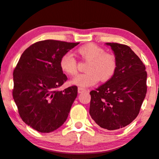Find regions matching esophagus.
I'll list each match as a JSON object with an SVG mask.
<instances>
[{"mask_svg":"<svg viewBox=\"0 0 159 159\" xmlns=\"http://www.w3.org/2000/svg\"><path fill=\"white\" fill-rule=\"evenodd\" d=\"M85 91H86V89H84V88H81V87H79L78 89V92L79 93V94H81V93L85 92Z\"/></svg>","mask_w":159,"mask_h":159,"instance_id":"1","label":"esophagus"}]
</instances>
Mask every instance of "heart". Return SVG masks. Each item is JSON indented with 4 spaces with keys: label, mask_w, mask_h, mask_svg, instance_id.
Returning a JSON list of instances; mask_svg holds the SVG:
<instances>
[{
    "label": "heart",
    "mask_w": 159,
    "mask_h": 159,
    "mask_svg": "<svg viewBox=\"0 0 159 159\" xmlns=\"http://www.w3.org/2000/svg\"><path fill=\"white\" fill-rule=\"evenodd\" d=\"M78 54L87 61L86 73L79 74L71 81V84L86 88L96 84L99 80L105 82L111 79L117 70V58L113 53L105 52V49L96 44L89 43L78 48ZM60 66L65 73L70 75L77 73V62L70 54L61 57Z\"/></svg>",
    "instance_id": "heart-1"
}]
</instances>
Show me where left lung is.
Instances as JSON below:
<instances>
[{
    "label": "left lung",
    "mask_w": 159,
    "mask_h": 159,
    "mask_svg": "<svg viewBox=\"0 0 159 159\" xmlns=\"http://www.w3.org/2000/svg\"><path fill=\"white\" fill-rule=\"evenodd\" d=\"M117 58V70L111 79L90 92L89 114L107 130L131 124L139 113L147 93L145 66L129 46L106 43Z\"/></svg>",
    "instance_id": "1"
}]
</instances>
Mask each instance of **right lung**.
I'll list each match as a JSON object with an SVG mask.
<instances>
[{"instance_id": "obj_1", "label": "right lung", "mask_w": 159, "mask_h": 159, "mask_svg": "<svg viewBox=\"0 0 159 159\" xmlns=\"http://www.w3.org/2000/svg\"><path fill=\"white\" fill-rule=\"evenodd\" d=\"M79 43L45 40L29 46L14 70L13 97L23 121L48 133L67 120L78 94L76 86L58 91L67 81L60 59Z\"/></svg>"}]
</instances>
